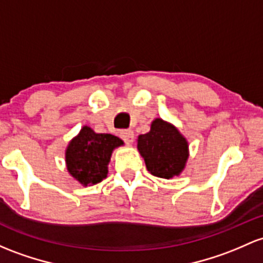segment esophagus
<instances>
[{
  "mask_svg": "<svg viewBox=\"0 0 263 263\" xmlns=\"http://www.w3.org/2000/svg\"><path fill=\"white\" fill-rule=\"evenodd\" d=\"M120 136L126 143H128V145H131V143L134 142L135 135L131 129H122V131L120 132Z\"/></svg>",
  "mask_w": 263,
  "mask_h": 263,
  "instance_id": "esophagus-1",
  "label": "esophagus"
}]
</instances>
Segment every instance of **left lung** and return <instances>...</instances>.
<instances>
[{"label":"left lung","mask_w":263,"mask_h":263,"mask_svg":"<svg viewBox=\"0 0 263 263\" xmlns=\"http://www.w3.org/2000/svg\"><path fill=\"white\" fill-rule=\"evenodd\" d=\"M137 148L149 174L167 180L180 175L189 158L187 140L162 118H156L149 132L138 136Z\"/></svg>","instance_id":"obj_1"}]
</instances>
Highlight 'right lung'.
I'll list each match as a JSON object with an SVG mask.
<instances>
[{"mask_svg": "<svg viewBox=\"0 0 263 263\" xmlns=\"http://www.w3.org/2000/svg\"><path fill=\"white\" fill-rule=\"evenodd\" d=\"M122 145L123 141L114 135L96 134L91 127L83 126L66 148L68 172L83 186L101 182L107 177L112 151Z\"/></svg>", "mask_w": 263, "mask_h": 263, "instance_id": "obj_1", "label": "right lung"}]
</instances>
